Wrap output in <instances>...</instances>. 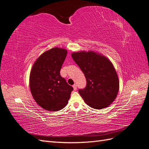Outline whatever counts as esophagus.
<instances>
[{
	"label": "esophagus",
	"instance_id": "34e87169",
	"mask_svg": "<svg viewBox=\"0 0 149 149\" xmlns=\"http://www.w3.org/2000/svg\"><path fill=\"white\" fill-rule=\"evenodd\" d=\"M72 87H73V89H74V91H77V85L74 84L73 86H72Z\"/></svg>",
	"mask_w": 149,
	"mask_h": 149
}]
</instances>
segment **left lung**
Returning a JSON list of instances; mask_svg holds the SVG:
<instances>
[{
  "label": "left lung",
  "instance_id": "1",
  "mask_svg": "<svg viewBox=\"0 0 149 149\" xmlns=\"http://www.w3.org/2000/svg\"><path fill=\"white\" fill-rule=\"evenodd\" d=\"M71 56L87 80L86 88L78 91L84 102L95 109L109 107L120 88L117 72L110 60L93 51L74 52Z\"/></svg>",
  "mask_w": 149,
  "mask_h": 149
}]
</instances>
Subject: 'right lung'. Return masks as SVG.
Instances as JSON below:
<instances>
[{"label":"right lung","mask_w":149,"mask_h":149,"mask_svg":"<svg viewBox=\"0 0 149 149\" xmlns=\"http://www.w3.org/2000/svg\"><path fill=\"white\" fill-rule=\"evenodd\" d=\"M68 53L64 48L53 47L36 60L29 76L31 95L39 106L49 111L64 108L73 88L60 76V69Z\"/></svg>","instance_id":"obj_1"}]
</instances>
